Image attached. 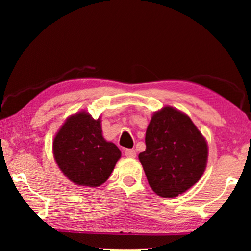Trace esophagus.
<instances>
[{
  "label": "esophagus",
  "instance_id": "esophagus-1",
  "mask_svg": "<svg viewBox=\"0 0 251 251\" xmlns=\"http://www.w3.org/2000/svg\"><path fill=\"white\" fill-rule=\"evenodd\" d=\"M125 154L126 157H130V159H133V157H136V151L135 150H126L125 151Z\"/></svg>",
  "mask_w": 251,
  "mask_h": 251
}]
</instances>
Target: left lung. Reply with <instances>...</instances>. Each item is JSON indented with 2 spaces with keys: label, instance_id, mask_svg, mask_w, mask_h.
<instances>
[{
  "label": "left lung",
  "instance_id": "1",
  "mask_svg": "<svg viewBox=\"0 0 251 251\" xmlns=\"http://www.w3.org/2000/svg\"><path fill=\"white\" fill-rule=\"evenodd\" d=\"M138 155L150 186L162 198H175L200 179L208 145L190 116L166 106L153 114Z\"/></svg>",
  "mask_w": 251,
  "mask_h": 251
}]
</instances>
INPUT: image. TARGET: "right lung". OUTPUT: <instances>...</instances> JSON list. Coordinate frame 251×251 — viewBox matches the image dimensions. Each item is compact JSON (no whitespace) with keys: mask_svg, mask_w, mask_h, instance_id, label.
<instances>
[{"mask_svg":"<svg viewBox=\"0 0 251 251\" xmlns=\"http://www.w3.org/2000/svg\"><path fill=\"white\" fill-rule=\"evenodd\" d=\"M100 119L87 112L71 115L53 139V156L61 173L80 186L97 187L111 176L121 151L102 137Z\"/></svg>","mask_w":251,"mask_h":251,"instance_id":"right-lung-1","label":"right lung"}]
</instances>
